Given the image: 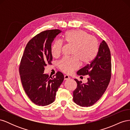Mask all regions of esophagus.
<instances>
[{"label": "esophagus", "instance_id": "obj_1", "mask_svg": "<svg viewBox=\"0 0 130 130\" xmlns=\"http://www.w3.org/2000/svg\"><path fill=\"white\" fill-rule=\"evenodd\" d=\"M64 80H69V79H70V77L68 75H65L64 76Z\"/></svg>", "mask_w": 130, "mask_h": 130}]
</instances>
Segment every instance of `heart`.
<instances>
[{
	"label": "heart",
	"instance_id": "b5f03b06",
	"mask_svg": "<svg viewBox=\"0 0 130 130\" xmlns=\"http://www.w3.org/2000/svg\"><path fill=\"white\" fill-rule=\"evenodd\" d=\"M65 40L69 43L74 44L73 57L65 56L59 62V67L63 72L71 73L79 68L80 60L87 63L95 57L98 46L96 41L86 31L81 30H73L65 35ZM63 46L61 40H56L51 46V53L54 57L61 54Z\"/></svg>",
	"mask_w": 130,
	"mask_h": 130
}]
</instances>
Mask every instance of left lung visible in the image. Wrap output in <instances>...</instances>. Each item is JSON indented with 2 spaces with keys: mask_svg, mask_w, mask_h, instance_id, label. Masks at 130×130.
Wrapping results in <instances>:
<instances>
[{
  "mask_svg": "<svg viewBox=\"0 0 130 130\" xmlns=\"http://www.w3.org/2000/svg\"><path fill=\"white\" fill-rule=\"evenodd\" d=\"M77 74L89 77L85 84L75 79L77 85L73 92V101L82 107H89L100 99L111 79V52L105 41L100 43L95 58L78 70Z\"/></svg>",
  "mask_w": 130,
  "mask_h": 130,
  "instance_id": "8db88e82",
  "label": "left lung"
}]
</instances>
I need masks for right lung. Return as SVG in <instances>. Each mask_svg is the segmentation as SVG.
Returning <instances> with one entry per match:
<instances>
[{"mask_svg": "<svg viewBox=\"0 0 130 130\" xmlns=\"http://www.w3.org/2000/svg\"><path fill=\"white\" fill-rule=\"evenodd\" d=\"M62 31L46 30L33 37L27 43L19 66L23 87L27 95L34 104L46 106L55 99L58 88L64 80V75L58 72L52 77L44 74L45 67L53 60L51 53L52 42Z\"/></svg>", "mask_w": 130, "mask_h": 130, "instance_id": "1", "label": "right lung"}]
</instances>
